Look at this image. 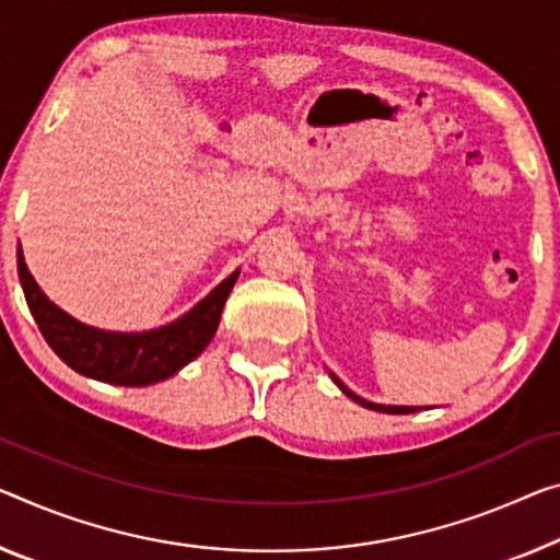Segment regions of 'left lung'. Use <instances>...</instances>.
<instances>
[{
	"label": "left lung",
	"instance_id": "8db88e82",
	"mask_svg": "<svg viewBox=\"0 0 560 560\" xmlns=\"http://www.w3.org/2000/svg\"><path fill=\"white\" fill-rule=\"evenodd\" d=\"M335 383L340 385L338 377H335ZM340 388H342V385H340ZM342 390H346L352 400H358L360 406H365V408H370V410H377V412H393V416H406V412L420 410V408H400V406H375V402H368V400H363V398H358V395H352L348 388H342Z\"/></svg>",
	"mask_w": 560,
	"mask_h": 560
}]
</instances>
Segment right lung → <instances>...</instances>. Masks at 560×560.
<instances>
[{
    "label": "right lung",
    "instance_id": "add662e5",
    "mask_svg": "<svg viewBox=\"0 0 560 560\" xmlns=\"http://www.w3.org/2000/svg\"><path fill=\"white\" fill-rule=\"evenodd\" d=\"M16 270H20L24 298L49 348L77 373L112 385L160 383L200 355L218 330L222 307L237 280L235 270L202 303L165 328L150 332H105L77 323L55 303H49L24 265L22 247L16 250Z\"/></svg>",
    "mask_w": 560,
    "mask_h": 560
}]
</instances>
